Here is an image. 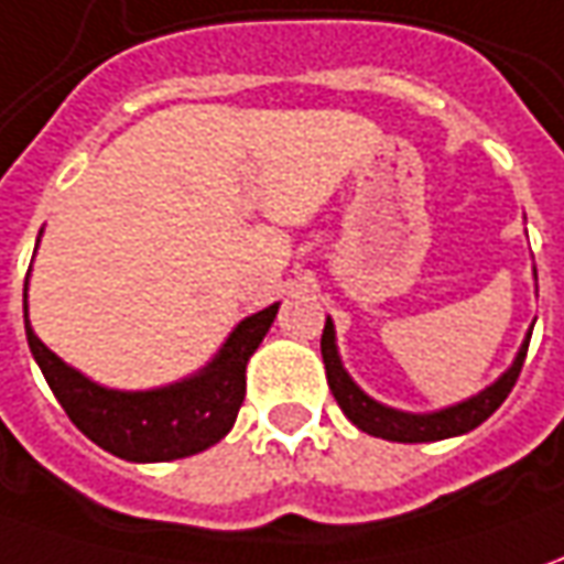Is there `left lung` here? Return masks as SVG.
Instances as JSON below:
<instances>
[{"mask_svg":"<svg viewBox=\"0 0 564 564\" xmlns=\"http://www.w3.org/2000/svg\"><path fill=\"white\" fill-rule=\"evenodd\" d=\"M528 343H531V333L524 336L522 348L516 355V361L509 367L503 377L497 379L494 386H488L485 392L473 394L466 401H459L454 408H444L435 413H404L386 408L373 401L370 394H364L355 379L348 377L346 367L339 361V351H336V330H333V321L327 317L324 324V336H321V355H324V367H327V382H330V392L336 398V404L343 408L348 420L355 426L373 435V438H386V442H401V444H416V442H442V438H454L463 432H473L475 426H481L488 416H491L507 394L512 392L516 379L522 373L524 355H528Z\"/></svg>","mask_w":564,"mask_h":564,"instance_id":"8db88e82","label":"left lung"}]
</instances>
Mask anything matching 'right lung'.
Returning <instances> with one entry per match:
<instances>
[{
  "label": "right lung",
  "instance_id": "obj_1",
  "mask_svg": "<svg viewBox=\"0 0 564 564\" xmlns=\"http://www.w3.org/2000/svg\"><path fill=\"white\" fill-rule=\"evenodd\" d=\"M278 302L265 312L250 314L218 348V355L200 373L148 392L105 389L42 346L26 321L24 283V327L30 351L40 364L42 377L55 392L64 413L86 438L105 447L107 454L132 463H166L200 454L231 432L237 411L247 394V361L268 327L274 324Z\"/></svg>",
  "mask_w": 564,
  "mask_h": 564
}]
</instances>
